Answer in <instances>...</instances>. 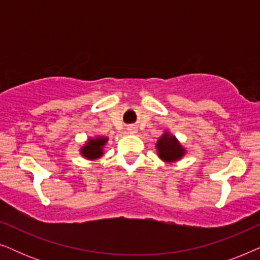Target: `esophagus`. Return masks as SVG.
Listing matches in <instances>:
<instances>
[{"label":"esophagus","mask_w":260,"mask_h":260,"mask_svg":"<svg viewBox=\"0 0 260 260\" xmlns=\"http://www.w3.org/2000/svg\"><path fill=\"white\" fill-rule=\"evenodd\" d=\"M129 130H133V129H129Z\"/></svg>","instance_id":"obj_1"}]
</instances>
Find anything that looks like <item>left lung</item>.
Wrapping results in <instances>:
<instances>
[{"label": "left lung", "instance_id": "obj_1", "mask_svg": "<svg viewBox=\"0 0 260 260\" xmlns=\"http://www.w3.org/2000/svg\"><path fill=\"white\" fill-rule=\"evenodd\" d=\"M156 148L158 150L159 157L168 162L176 161V159L182 157L184 154L183 148L176 141V138L169 136L168 133H166L159 138L157 144H156Z\"/></svg>", "mask_w": 260, "mask_h": 260}]
</instances>
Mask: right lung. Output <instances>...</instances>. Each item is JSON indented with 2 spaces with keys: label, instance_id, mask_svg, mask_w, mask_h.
<instances>
[{
  "label": "right lung",
  "instance_id": "obj_1",
  "mask_svg": "<svg viewBox=\"0 0 260 260\" xmlns=\"http://www.w3.org/2000/svg\"><path fill=\"white\" fill-rule=\"evenodd\" d=\"M106 138L103 137H98L95 140H90L86 143V145L81 149V154L85 156L86 158L90 159H94L98 158L99 156L103 155V145L106 143Z\"/></svg>",
  "mask_w": 260,
  "mask_h": 260
}]
</instances>
